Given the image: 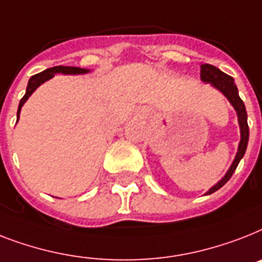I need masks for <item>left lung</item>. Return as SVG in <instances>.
I'll return each instance as SVG.
<instances>
[{"label": "left lung", "instance_id": "obj_1", "mask_svg": "<svg viewBox=\"0 0 262 262\" xmlns=\"http://www.w3.org/2000/svg\"><path fill=\"white\" fill-rule=\"evenodd\" d=\"M201 79L205 83H211L212 86L218 89V90L222 93L225 97L229 99L233 107L237 112L238 116V124H239V129H241V141H239V145H238L237 155H235V159L233 161V164L230 165L229 171L226 172V175L223 176L220 182L216 183L215 186L211 187L210 190L206 192V195H210V193L218 191L222 186H225L229 179H230L233 173H234L235 168L238 167L239 161L244 157L246 152V146H248L249 141V126H248V114H246V109L244 102L238 95V89L235 86L234 79L231 78L230 75H227L225 72L221 71L220 69H216L211 64H202L201 66Z\"/></svg>", "mask_w": 262, "mask_h": 262}]
</instances>
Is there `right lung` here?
Instances as JSON below:
<instances>
[{
  "label": "right lung",
  "instance_id": "right-lung-1",
  "mask_svg": "<svg viewBox=\"0 0 262 262\" xmlns=\"http://www.w3.org/2000/svg\"><path fill=\"white\" fill-rule=\"evenodd\" d=\"M90 70H86V69H79V67H69V66H56V67H51V69H47L46 71L40 72V74H36L33 75L29 79L28 82V86H27V91H25V95L21 98L20 101V105H18V110H17V121H18V117H20V112H21V107L24 105L27 99L32 95V93L40 86L44 82H47L48 79L51 78H54L55 74H66V75H78V74H86L89 72Z\"/></svg>",
  "mask_w": 262,
  "mask_h": 262
}]
</instances>
